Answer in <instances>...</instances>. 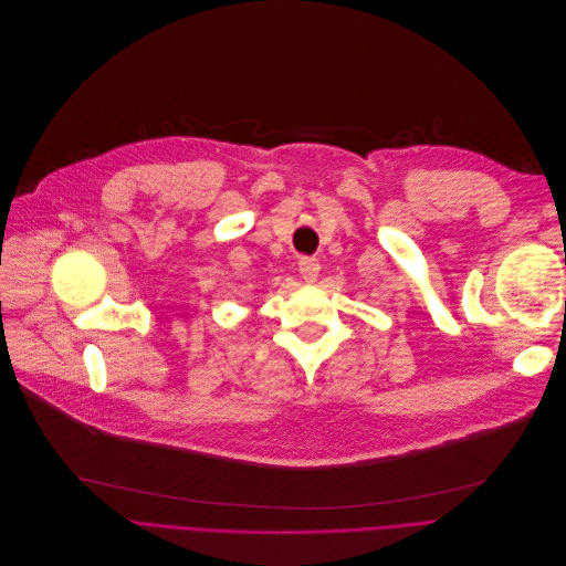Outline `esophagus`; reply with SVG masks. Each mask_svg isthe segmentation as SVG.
Here are the masks:
<instances>
[{"mask_svg":"<svg viewBox=\"0 0 566 566\" xmlns=\"http://www.w3.org/2000/svg\"><path fill=\"white\" fill-rule=\"evenodd\" d=\"M300 274H302V279H304L306 283H313V281L317 279V274H319V262H317V258H308V255L300 258Z\"/></svg>","mask_w":566,"mask_h":566,"instance_id":"34e87169","label":"esophagus"}]
</instances>
